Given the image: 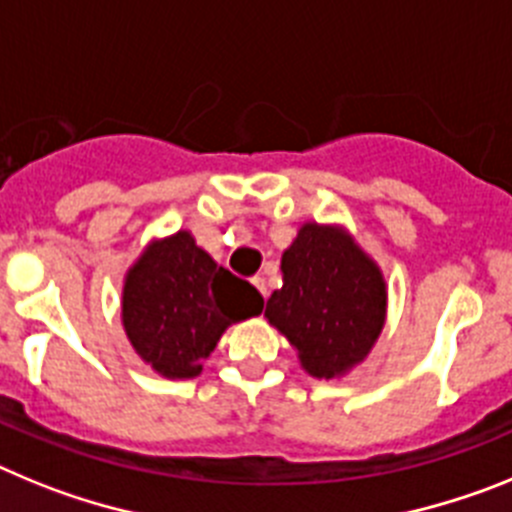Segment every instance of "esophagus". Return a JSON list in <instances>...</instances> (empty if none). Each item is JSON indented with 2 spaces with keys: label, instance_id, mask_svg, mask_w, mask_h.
I'll list each match as a JSON object with an SVG mask.
<instances>
[{
  "label": "esophagus",
  "instance_id": "1",
  "mask_svg": "<svg viewBox=\"0 0 512 512\" xmlns=\"http://www.w3.org/2000/svg\"><path fill=\"white\" fill-rule=\"evenodd\" d=\"M252 283H255V288L260 291L262 299H268V283H265V278H260V275H257V278H252Z\"/></svg>",
  "mask_w": 512,
  "mask_h": 512
}]
</instances>
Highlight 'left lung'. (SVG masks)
Returning <instances> with one entry per match:
<instances>
[{
    "instance_id": "8db88e82",
    "label": "left lung",
    "mask_w": 512,
    "mask_h": 512,
    "mask_svg": "<svg viewBox=\"0 0 512 512\" xmlns=\"http://www.w3.org/2000/svg\"><path fill=\"white\" fill-rule=\"evenodd\" d=\"M283 288L265 317L291 340L311 376L332 379L366 358L384 324L379 268L345 234L306 224L283 252Z\"/></svg>"
}]
</instances>
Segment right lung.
<instances>
[{"instance_id":"right-lung-1","label":"right lung","mask_w":512,"mask_h":512,"mask_svg":"<svg viewBox=\"0 0 512 512\" xmlns=\"http://www.w3.org/2000/svg\"><path fill=\"white\" fill-rule=\"evenodd\" d=\"M262 296L219 268L188 231L154 244L123 288V324L136 353L167 379H190L231 322L255 317Z\"/></svg>"}]
</instances>
